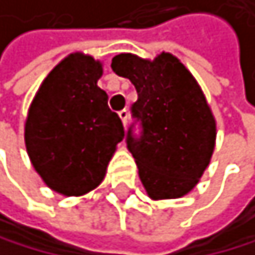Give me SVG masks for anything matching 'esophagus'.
I'll list each match as a JSON object with an SVG mask.
<instances>
[{
    "label": "esophagus",
    "instance_id": "esophagus-1",
    "mask_svg": "<svg viewBox=\"0 0 255 255\" xmlns=\"http://www.w3.org/2000/svg\"><path fill=\"white\" fill-rule=\"evenodd\" d=\"M118 117L121 118V121H123V126H128V120H129V112L128 110H121L120 113H118Z\"/></svg>",
    "mask_w": 255,
    "mask_h": 255
}]
</instances>
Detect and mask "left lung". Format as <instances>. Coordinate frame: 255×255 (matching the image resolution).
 Segmentation results:
<instances>
[{
  "instance_id": "obj_1",
  "label": "left lung",
  "mask_w": 255,
  "mask_h": 255,
  "mask_svg": "<svg viewBox=\"0 0 255 255\" xmlns=\"http://www.w3.org/2000/svg\"><path fill=\"white\" fill-rule=\"evenodd\" d=\"M117 75L137 90L132 115L142 121L140 138L128 134V148L151 200L178 199L199 184L216 145V120L200 85L169 52L154 60L120 53Z\"/></svg>"
}]
</instances>
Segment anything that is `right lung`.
Wrapping results in <instances>:
<instances>
[{
  "label": "right lung",
  "mask_w": 255,
  "mask_h": 255,
  "mask_svg": "<svg viewBox=\"0 0 255 255\" xmlns=\"http://www.w3.org/2000/svg\"><path fill=\"white\" fill-rule=\"evenodd\" d=\"M102 61L74 52L40 83L25 121V146L50 189L80 197L104 181L107 165L125 138L107 93L98 86Z\"/></svg>",
  "instance_id": "obj_1"
}]
</instances>
